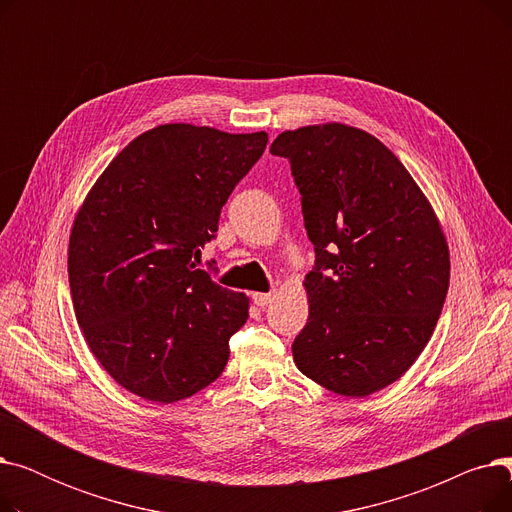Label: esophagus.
Returning a JSON list of instances; mask_svg holds the SVG:
<instances>
[{
    "instance_id": "obj_1",
    "label": "esophagus",
    "mask_w": 512,
    "mask_h": 512,
    "mask_svg": "<svg viewBox=\"0 0 512 512\" xmlns=\"http://www.w3.org/2000/svg\"><path fill=\"white\" fill-rule=\"evenodd\" d=\"M272 299H274V292H255L253 294V303L257 307H267L272 303Z\"/></svg>"
}]
</instances>
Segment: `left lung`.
Masks as SVG:
<instances>
[{
    "mask_svg": "<svg viewBox=\"0 0 512 512\" xmlns=\"http://www.w3.org/2000/svg\"><path fill=\"white\" fill-rule=\"evenodd\" d=\"M270 151L288 159L315 249L294 363L336 394L369 396L396 382L436 330L450 278L436 213L365 130H286Z\"/></svg>",
    "mask_w": 512,
    "mask_h": 512,
    "instance_id": "obj_1",
    "label": "left lung"
}]
</instances>
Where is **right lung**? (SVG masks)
<instances>
[{
	"label": "right lung",
	"mask_w": 512,
	"mask_h": 512,
	"mask_svg": "<svg viewBox=\"0 0 512 512\" xmlns=\"http://www.w3.org/2000/svg\"><path fill=\"white\" fill-rule=\"evenodd\" d=\"M265 145V132L157 126L112 159L80 207L68 249L76 321L128 392L176 402L222 375L249 299L197 261Z\"/></svg>",
	"instance_id": "add662e5"
}]
</instances>
